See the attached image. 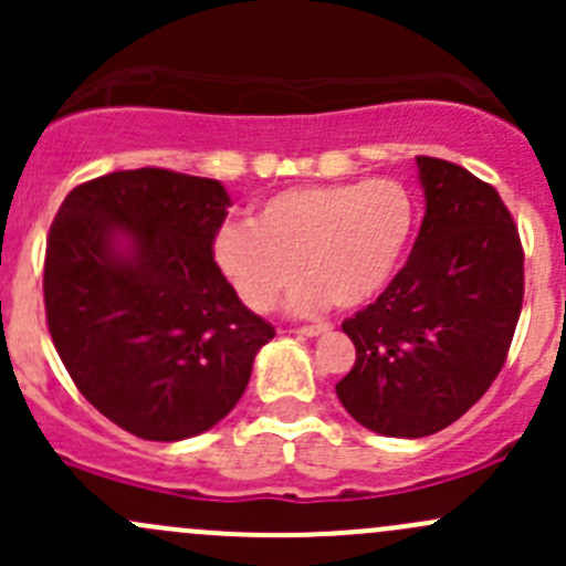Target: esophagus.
<instances>
[{
  "label": "esophagus",
  "instance_id": "1",
  "mask_svg": "<svg viewBox=\"0 0 566 566\" xmlns=\"http://www.w3.org/2000/svg\"><path fill=\"white\" fill-rule=\"evenodd\" d=\"M325 331H328V325H325V323H315V325H301L298 334H301V336H319V334H325Z\"/></svg>",
  "mask_w": 566,
  "mask_h": 566
}]
</instances>
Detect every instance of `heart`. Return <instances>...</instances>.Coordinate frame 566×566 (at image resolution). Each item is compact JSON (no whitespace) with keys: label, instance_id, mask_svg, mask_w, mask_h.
Wrapping results in <instances>:
<instances>
[{"label":"heart","instance_id":"heart-1","mask_svg":"<svg viewBox=\"0 0 566 566\" xmlns=\"http://www.w3.org/2000/svg\"><path fill=\"white\" fill-rule=\"evenodd\" d=\"M416 224V202L394 177L319 182L273 193L251 224L216 238V262L251 312H271L301 273L290 306L301 315L334 301L356 310L397 273Z\"/></svg>","mask_w":566,"mask_h":566}]
</instances>
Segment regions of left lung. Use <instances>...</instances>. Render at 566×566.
<instances>
[{
  "instance_id": "obj_1",
  "label": "left lung",
  "mask_w": 566,
  "mask_h": 566,
  "mask_svg": "<svg viewBox=\"0 0 566 566\" xmlns=\"http://www.w3.org/2000/svg\"><path fill=\"white\" fill-rule=\"evenodd\" d=\"M427 210L402 271L342 323L356 364L336 384L347 413L391 438L458 421L499 378L523 306V247L490 182L419 156Z\"/></svg>"
}]
</instances>
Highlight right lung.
<instances>
[{"label": "right lung", "mask_w": 566, "mask_h": 566, "mask_svg": "<svg viewBox=\"0 0 566 566\" xmlns=\"http://www.w3.org/2000/svg\"><path fill=\"white\" fill-rule=\"evenodd\" d=\"M224 186L125 169L73 188L49 230L45 323L76 389L145 441H182L247 391L273 325L213 260Z\"/></svg>", "instance_id": "add662e5"}]
</instances>
